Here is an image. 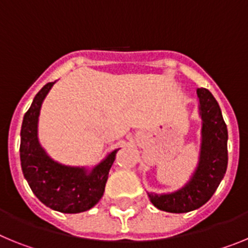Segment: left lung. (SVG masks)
Wrapping results in <instances>:
<instances>
[{
    "label": "left lung",
    "instance_id": "obj_1",
    "mask_svg": "<svg viewBox=\"0 0 248 248\" xmlns=\"http://www.w3.org/2000/svg\"><path fill=\"white\" fill-rule=\"evenodd\" d=\"M202 119L201 149L198 168L189 183L171 194H148L155 207L172 214H183L205 205L215 194L227 169V126L218 103L205 88L198 89Z\"/></svg>",
    "mask_w": 248,
    "mask_h": 248
}]
</instances>
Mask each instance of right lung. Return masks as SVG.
<instances>
[{
	"instance_id": "obj_1",
	"label": "right lung",
	"mask_w": 248,
	"mask_h": 248,
	"mask_svg": "<svg viewBox=\"0 0 248 248\" xmlns=\"http://www.w3.org/2000/svg\"><path fill=\"white\" fill-rule=\"evenodd\" d=\"M56 82H50L36 94L23 117L21 128L22 171L37 199L47 207L64 214H78L97 205L104 194L109 170L119 149L91 171L79 166H67L50 159L38 140V117L46 95Z\"/></svg>"
}]
</instances>
